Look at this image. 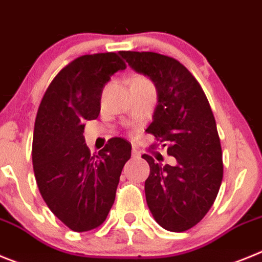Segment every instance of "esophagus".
Returning a JSON list of instances; mask_svg holds the SVG:
<instances>
[{
    "mask_svg": "<svg viewBox=\"0 0 262 262\" xmlns=\"http://www.w3.org/2000/svg\"><path fill=\"white\" fill-rule=\"evenodd\" d=\"M132 157L133 158H138L140 157V151H138V150H137V148H132Z\"/></svg>",
    "mask_w": 262,
    "mask_h": 262,
    "instance_id": "34e87169",
    "label": "esophagus"
}]
</instances>
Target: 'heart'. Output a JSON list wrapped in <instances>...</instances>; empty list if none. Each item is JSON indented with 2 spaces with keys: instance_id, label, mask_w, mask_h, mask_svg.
<instances>
[{
  "instance_id": "obj_1",
  "label": "heart",
  "mask_w": 262,
  "mask_h": 262,
  "mask_svg": "<svg viewBox=\"0 0 262 262\" xmlns=\"http://www.w3.org/2000/svg\"><path fill=\"white\" fill-rule=\"evenodd\" d=\"M132 82H138V83H151V82L148 81L146 77H143V75H134L133 78H132Z\"/></svg>"
}]
</instances>
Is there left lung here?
Returning a JSON list of instances; mask_svg holds the SVG:
<instances>
[{"instance_id":"1","label":"left lung","mask_w":262,"mask_h":262,"mask_svg":"<svg viewBox=\"0 0 262 262\" xmlns=\"http://www.w3.org/2000/svg\"><path fill=\"white\" fill-rule=\"evenodd\" d=\"M136 72L150 77L157 86L158 105L146 132L175 166H162L143 154L150 166L145 181L147 206L166 230L183 232L210 210L223 178L222 147L209 100L194 75L169 56L155 52L121 51Z\"/></svg>"}]
</instances>
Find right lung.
<instances>
[{"instance_id": "right-lung-1", "label": "right lung", "mask_w": 262, "mask_h": 262, "mask_svg": "<svg viewBox=\"0 0 262 262\" xmlns=\"http://www.w3.org/2000/svg\"><path fill=\"white\" fill-rule=\"evenodd\" d=\"M126 63L119 53L75 58L47 89L35 120L32 164L40 194L61 222L84 232L99 227L115 202L132 145L115 137L98 154L84 143V122L100 112L103 87Z\"/></svg>"}]
</instances>
